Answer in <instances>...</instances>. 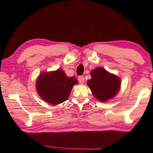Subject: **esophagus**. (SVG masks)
<instances>
[{
  "label": "esophagus",
  "mask_w": 153,
  "mask_h": 153,
  "mask_svg": "<svg viewBox=\"0 0 153 153\" xmlns=\"http://www.w3.org/2000/svg\"><path fill=\"white\" fill-rule=\"evenodd\" d=\"M77 79H78V81L80 84H83L84 82H85V78H84V76H79Z\"/></svg>",
  "instance_id": "esophagus-1"
}]
</instances>
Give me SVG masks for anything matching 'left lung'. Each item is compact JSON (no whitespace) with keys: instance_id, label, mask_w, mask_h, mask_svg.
Returning <instances> with one entry per match:
<instances>
[{"instance_id":"left-lung-1","label":"left lung","mask_w":153,"mask_h":153,"mask_svg":"<svg viewBox=\"0 0 153 153\" xmlns=\"http://www.w3.org/2000/svg\"><path fill=\"white\" fill-rule=\"evenodd\" d=\"M91 79L87 85L93 95L100 101L113 98L118 92L120 87V80L118 77L101 68H97L91 71Z\"/></svg>"}]
</instances>
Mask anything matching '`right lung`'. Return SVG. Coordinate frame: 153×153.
Listing matches in <instances>:
<instances>
[{
  "mask_svg": "<svg viewBox=\"0 0 153 153\" xmlns=\"http://www.w3.org/2000/svg\"><path fill=\"white\" fill-rule=\"evenodd\" d=\"M78 83L76 77H68L62 70L42 73L37 80L39 95L48 103L56 105L68 99L75 84Z\"/></svg>",
  "mask_w": 153,
  "mask_h": 153,
  "instance_id": "add662e5",
  "label": "right lung"
}]
</instances>
